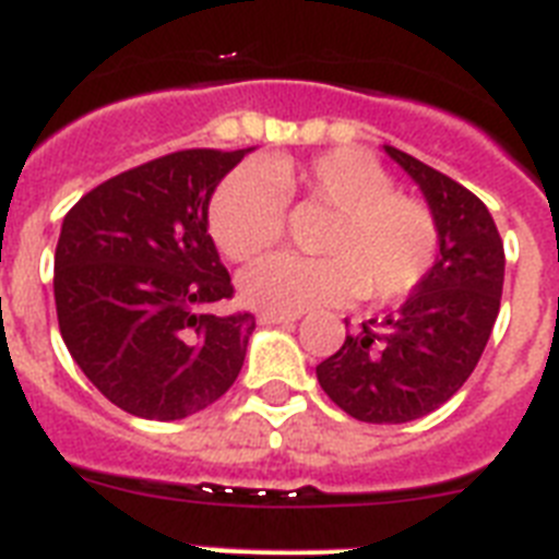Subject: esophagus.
<instances>
[{
  "label": "esophagus",
  "mask_w": 559,
  "mask_h": 559,
  "mask_svg": "<svg viewBox=\"0 0 559 559\" xmlns=\"http://www.w3.org/2000/svg\"><path fill=\"white\" fill-rule=\"evenodd\" d=\"M261 323H266V326H286V323H295V314H275V312H261L259 314Z\"/></svg>",
  "instance_id": "1"
}]
</instances>
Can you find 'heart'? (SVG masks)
I'll return each mask as SVG.
<instances>
[{"label":"heart","mask_w":559,"mask_h":559,"mask_svg":"<svg viewBox=\"0 0 559 559\" xmlns=\"http://www.w3.org/2000/svg\"><path fill=\"white\" fill-rule=\"evenodd\" d=\"M332 207L320 233V259L278 252L245 270L241 298L275 314L346 304L366 295L394 300L425 278L439 230L419 199L394 193V179L357 148H334L312 159H270L239 168L213 193L207 225L230 261H250L284 236L286 199Z\"/></svg>","instance_id":"b5f03b06"}]
</instances>
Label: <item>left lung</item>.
I'll return each mask as SVG.
<instances>
[{
    "instance_id": "8db88e82",
    "label": "left lung",
    "mask_w": 559,
    "mask_h": 559,
    "mask_svg": "<svg viewBox=\"0 0 559 559\" xmlns=\"http://www.w3.org/2000/svg\"><path fill=\"white\" fill-rule=\"evenodd\" d=\"M385 154L419 186L439 245L396 312L366 320L314 368L329 400L368 425L433 414L481 360L503 293V241L481 199L394 145Z\"/></svg>"
}]
</instances>
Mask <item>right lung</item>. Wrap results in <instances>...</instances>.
I'll use <instances>...</instances> for the list:
<instances>
[{
	"label": "right lung",
	"instance_id": "1",
	"mask_svg": "<svg viewBox=\"0 0 559 559\" xmlns=\"http://www.w3.org/2000/svg\"><path fill=\"white\" fill-rule=\"evenodd\" d=\"M250 152L165 154L92 188L64 216L52 278L58 329L86 380L126 414L186 419L245 366L255 318L211 312L233 284L207 207Z\"/></svg>",
	"mask_w": 559,
	"mask_h": 559
}]
</instances>
